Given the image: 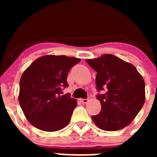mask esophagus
Masks as SVG:
<instances>
[{"label": "esophagus", "instance_id": "obj_1", "mask_svg": "<svg viewBox=\"0 0 157 157\" xmlns=\"http://www.w3.org/2000/svg\"><path fill=\"white\" fill-rule=\"evenodd\" d=\"M79 101L83 104H87L89 102V99H79Z\"/></svg>", "mask_w": 157, "mask_h": 157}]
</instances>
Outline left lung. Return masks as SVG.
Here are the masks:
<instances>
[{
	"label": "left lung",
	"instance_id": "8db88e82",
	"mask_svg": "<svg viewBox=\"0 0 157 157\" xmlns=\"http://www.w3.org/2000/svg\"><path fill=\"white\" fill-rule=\"evenodd\" d=\"M97 71L98 90L101 111L92 116L100 129L116 131L128 126L143 106L145 100V82L135 67L112 54H105L86 60Z\"/></svg>",
	"mask_w": 157,
	"mask_h": 157
}]
</instances>
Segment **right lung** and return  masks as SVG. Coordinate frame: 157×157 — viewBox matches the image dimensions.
<instances>
[{
	"label": "right lung",
	"mask_w": 157,
	"mask_h": 157,
	"mask_svg": "<svg viewBox=\"0 0 157 157\" xmlns=\"http://www.w3.org/2000/svg\"><path fill=\"white\" fill-rule=\"evenodd\" d=\"M81 61L75 57L46 55L35 59L19 82V102L27 120L39 130L52 132L67 126L77 101L60 95L67 86L72 67Z\"/></svg>",
	"instance_id": "right-lung-1"
}]
</instances>
